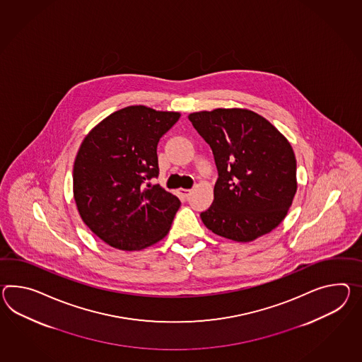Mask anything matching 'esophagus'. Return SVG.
Segmentation results:
<instances>
[{
  "label": "esophagus",
  "mask_w": 362,
  "mask_h": 362,
  "mask_svg": "<svg viewBox=\"0 0 362 362\" xmlns=\"http://www.w3.org/2000/svg\"><path fill=\"white\" fill-rule=\"evenodd\" d=\"M191 192H192V189H185V188H180V189H179V194H182L185 199L191 194Z\"/></svg>",
  "instance_id": "1"
}]
</instances>
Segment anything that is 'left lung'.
I'll return each instance as SVG.
<instances>
[{"label":"left lung","mask_w":362,"mask_h":362,"mask_svg":"<svg viewBox=\"0 0 362 362\" xmlns=\"http://www.w3.org/2000/svg\"><path fill=\"white\" fill-rule=\"evenodd\" d=\"M212 148L218 179L200 217L214 234L251 242L286 217L297 192L291 144L265 117L246 108H216L188 115Z\"/></svg>","instance_id":"1"}]
</instances>
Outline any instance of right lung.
Wrapping results in <instances>:
<instances>
[{
  "mask_svg": "<svg viewBox=\"0 0 362 362\" xmlns=\"http://www.w3.org/2000/svg\"><path fill=\"white\" fill-rule=\"evenodd\" d=\"M180 112L117 110L85 136L73 166V197L85 225L107 245L140 251L168 235L180 202L160 185L159 139Z\"/></svg>",
  "mask_w": 362,
  "mask_h": 362,
  "instance_id": "obj_1",
  "label": "right lung"
}]
</instances>
